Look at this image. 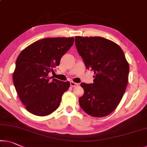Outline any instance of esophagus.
<instances>
[{
	"label": "esophagus",
	"mask_w": 147,
	"mask_h": 147,
	"mask_svg": "<svg viewBox=\"0 0 147 147\" xmlns=\"http://www.w3.org/2000/svg\"><path fill=\"white\" fill-rule=\"evenodd\" d=\"M79 85L78 83H74L73 81H71L70 82V86L72 87H78Z\"/></svg>",
	"instance_id": "34e87169"
}]
</instances>
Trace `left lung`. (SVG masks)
I'll use <instances>...</instances> for the list:
<instances>
[{"label":"left lung","mask_w":147,"mask_h":147,"mask_svg":"<svg viewBox=\"0 0 147 147\" xmlns=\"http://www.w3.org/2000/svg\"><path fill=\"white\" fill-rule=\"evenodd\" d=\"M76 47L87 69L95 74L93 83H81V108L93 117H104L118 107L125 91L129 66L119 45L100 37H75Z\"/></svg>","instance_id":"8db88e82"}]
</instances>
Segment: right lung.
<instances>
[{
	"instance_id": "obj_1",
	"label": "right lung",
	"mask_w": 147,
	"mask_h": 147,
	"mask_svg": "<svg viewBox=\"0 0 147 147\" xmlns=\"http://www.w3.org/2000/svg\"><path fill=\"white\" fill-rule=\"evenodd\" d=\"M74 42V37L45 38L26 47L18 56L13 84L20 100L31 114L47 116L59 107L70 83L51 80L49 73L59 66L61 58Z\"/></svg>"
}]
</instances>
